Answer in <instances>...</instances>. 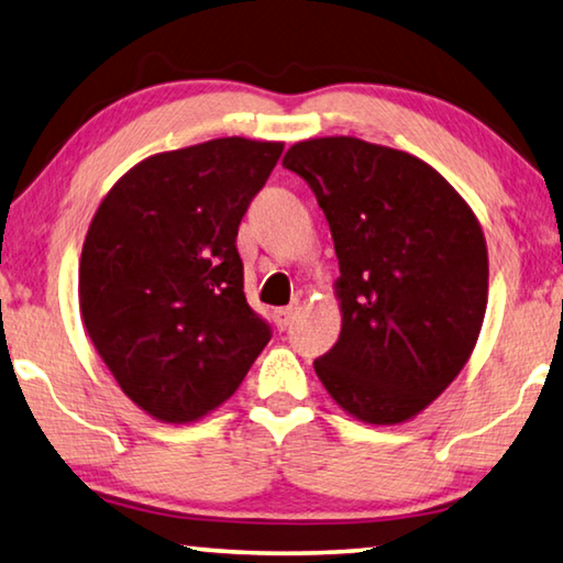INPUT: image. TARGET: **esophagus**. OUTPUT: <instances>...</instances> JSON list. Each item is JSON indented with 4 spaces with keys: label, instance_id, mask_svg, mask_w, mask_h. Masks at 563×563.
<instances>
[{
    "label": "esophagus",
    "instance_id": "esophagus-1",
    "mask_svg": "<svg viewBox=\"0 0 563 563\" xmlns=\"http://www.w3.org/2000/svg\"><path fill=\"white\" fill-rule=\"evenodd\" d=\"M300 310V302L298 300H292L290 306H285V308H278L273 313V320H275V325H278V330H285L290 325V320L296 318V313Z\"/></svg>",
    "mask_w": 563,
    "mask_h": 563
}]
</instances>
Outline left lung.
<instances>
[{"mask_svg": "<svg viewBox=\"0 0 563 563\" xmlns=\"http://www.w3.org/2000/svg\"><path fill=\"white\" fill-rule=\"evenodd\" d=\"M333 235L343 328L313 363L338 406L365 423L413 418L474 351L488 253L474 212L431 165L358 137L292 145Z\"/></svg>", "mask_w": 563, "mask_h": 563, "instance_id": "obj_1", "label": "left lung"}]
</instances>
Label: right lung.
Wrapping results in <instances>:
<instances>
[{
    "label": "right lung",
    "instance_id": "1",
    "mask_svg": "<svg viewBox=\"0 0 563 563\" xmlns=\"http://www.w3.org/2000/svg\"><path fill=\"white\" fill-rule=\"evenodd\" d=\"M283 142L220 137L147 157L107 192L79 261L89 341L165 423L235 394L273 330L247 306L238 228Z\"/></svg>",
    "mask_w": 563,
    "mask_h": 563
}]
</instances>
